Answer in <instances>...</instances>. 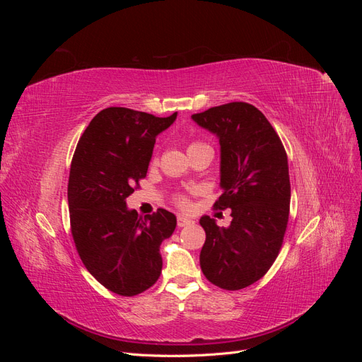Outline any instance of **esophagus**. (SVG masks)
<instances>
[{"label": "esophagus", "instance_id": "34e87169", "mask_svg": "<svg viewBox=\"0 0 362 362\" xmlns=\"http://www.w3.org/2000/svg\"><path fill=\"white\" fill-rule=\"evenodd\" d=\"M177 223H178V226H180V228H182V226L192 225V223H193V221H192V218H189V217H185V216H178V218H177Z\"/></svg>", "mask_w": 362, "mask_h": 362}]
</instances>
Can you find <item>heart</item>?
Wrapping results in <instances>:
<instances>
[{"label":"heart","mask_w":362,"mask_h":362,"mask_svg":"<svg viewBox=\"0 0 362 362\" xmlns=\"http://www.w3.org/2000/svg\"><path fill=\"white\" fill-rule=\"evenodd\" d=\"M201 146H208V145L202 144V141H192V144L189 145V151H193V149L201 148ZM173 201H175V204H177V205L181 206V208H187V206H189V199L185 198L184 194H177V196H175V198H173Z\"/></svg>","instance_id":"obj_1"}]
</instances>
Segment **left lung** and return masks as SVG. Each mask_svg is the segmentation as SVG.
I'll return each instance as SVG.
<instances>
[{
	"instance_id": "left-lung-1",
	"label": "left lung",
	"mask_w": 362,
	"mask_h": 362,
	"mask_svg": "<svg viewBox=\"0 0 362 362\" xmlns=\"http://www.w3.org/2000/svg\"><path fill=\"white\" fill-rule=\"evenodd\" d=\"M221 144L217 210L231 208V225L218 228L201 217L205 243L201 269L223 290H242L261 279L275 262L290 213L287 152L266 116L247 103H228L192 116Z\"/></svg>"
}]
</instances>
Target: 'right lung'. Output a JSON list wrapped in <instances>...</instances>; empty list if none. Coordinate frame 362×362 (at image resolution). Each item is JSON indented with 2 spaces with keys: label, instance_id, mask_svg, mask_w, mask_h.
<instances>
[{
  "label": "right lung",
  "instance_id": "1",
  "mask_svg": "<svg viewBox=\"0 0 362 362\" xmlns=\"http://www.w3.org/2000/svg\"><path fill=\"white\" fill-rule=\"evenodd\" d=\"M175 119L177 113L157 117L104 108L84 129L71 163L68 202L76 252L101 286L125 298L157 282L160 245L177 226L168 210L141 217L125 202L146 177L156 137Z\"/></svg>",
  "mask_w": 362,
  "mask_h": 362
}]
</instances>
